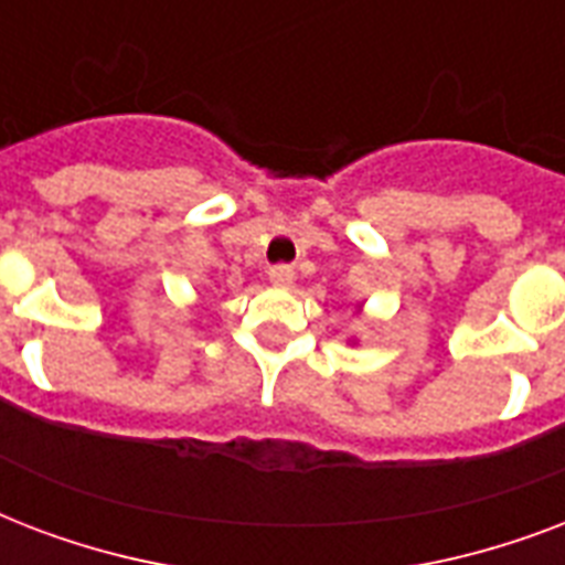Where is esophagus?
<instances>
[{
	"instance_id": "1",
	"label": "esophagus",
	"mask_w": 565,
	"mask_h": 565,
	"mask_svg": "<svg viewBox=\"0 0 565 565\" xmlns=\"http://www.w3.org/2000/svg\"><path fill=\"white\" fill-rule=\"evenodd\" d=\"M270 282L277 288H291L295 286V268H288V265H277V268L268 270Z\"/></svg>"
}]
</instances>
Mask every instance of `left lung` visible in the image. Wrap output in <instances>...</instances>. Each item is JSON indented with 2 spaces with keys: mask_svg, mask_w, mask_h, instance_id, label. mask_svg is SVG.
Instances as JSON below:
<instances>
[{
  "mask_svg": "<svg viewBox=\"0 0 565 565\" xmlns=\"http://www.w3.org/2000/svg\"><path fill=\"white\" fill-rule=\"evenodd\" d=\"M356 309H360V312H362V306H356Z\"/></svg>",
  "mask_w": 565,
  "mask_h": 565,
  "instance_id": "1",
  "label": "left lung"
}]
</instances>
